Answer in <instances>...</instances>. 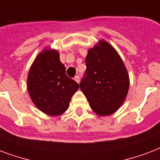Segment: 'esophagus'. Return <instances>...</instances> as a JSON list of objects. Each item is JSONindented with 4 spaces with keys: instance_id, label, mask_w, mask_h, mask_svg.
I'll use <instances>...</instances> for the list:
<instances>
[{
    "instance_id": "esophagus-1",
    "label": "esophagus",
    "mask_w": 160,
    "mask_h": 160,
    "mask_svg": "<svg viewBox=\"0 0 160 160\" xmlns=\"http://www.w3.org/2000/svg\"><path fill=\"white\" fill-rule=\"evenodd\" d=\"M74 80H75V82H77L78 83H79V82H80V78H79V76H76L74 78Z\"/></svg>"
}]
</instances>
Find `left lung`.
I'll use <instances>...</instances> for the list:
<instances>
[{"mask_svg": "<svg viewBox=\"0 0 160 160\" xmlns=\"http://www.w3.org/2000/svg\"><path fill=\"white\" fill-rule=\"evenodd\" d=\"M86 76L80 88L90 107L99 116L114 113L123 103L129 88V76L122 58L111 44L102 39L88 49Z\"/></svg>", "mask_w": 160, "mask_h": 160, "instance_id": "8db88e82", "label": "left lung"}]
</instances>
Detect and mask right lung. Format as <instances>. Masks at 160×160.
<instances>
[{
  "label": "right lung",
  "mask_w": 160,
  "mask_h": 160,
  "mask_svg": "<svg viewBox=\"0 0 160 160\" xmlns=\"http://www.w3.org/2000/svg\"><path fill=\"white\" fill-rule=\"evenodd\" d=\"M59 52L46 48L30 68L27 90L38 109L49 116H58L66 112L71 98L79 88L78 83L67 76L61 62Z\"/></svg>",
  "instance_id": "add662e5"
}]
</instances>
